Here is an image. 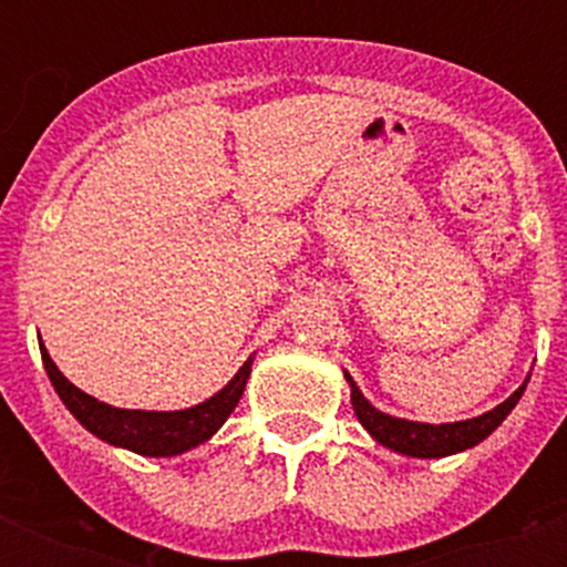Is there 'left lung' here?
<instances>
[{
  "instance_id": "1",
  "label": "left lung",
  "mask_w": 567,
  "mask_h": 567,
  "mask_svg": "<svg viewBox=\"0 0 567 567\" xmlns=\"http://www.w3.org/2000/svg\"><path fill=\"white\" fill-rule=\"evenodd\" d=\"M347 382H350V400H353L355 417L362 421V426L371 432L373 439L382 444V447L394 450V453H403V456L414 458H441L453 456V453H462V450L474 447L483 439H488L503 421L506 414L515 409V403L524 394L527 382L509 396L503 400L501 405H494L492 412L480 414V417H471V421H456V423H417V421H403V417H391V414L379 412L377 405H371L364 400V394L359 391V385L353 382L350 373H344Z\"/></svg>"
}]
</instances>
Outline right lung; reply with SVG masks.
Listing matches in <instances>:
<instances>
[{"mask_svg": "<svg viewBox=\"0 0 567 567\" xmlns=\"http://www.w3.org/2000/svg\"><path fill=\"white\" fill-rule=\"evenodd\" d=\"M40 355H43L49 382L55 385L58 396L64 400L75 421L96 439L109 441L114 447L135 450L141 456H179L185 450L212 439L223 421L235 412L249 371H252V359H247L244 368L229 379V385L220 388L205 403L182 409V412H141V409H114L109 403H100L96 396L84 394L82 388H75L58 371L43 344H40Z\"/></svg>", "mask_w": 567, "mask_h": 567, "instance_id": "1", "label": "right lung"}]
</instances>
